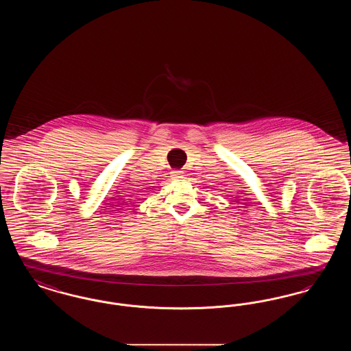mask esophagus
Masks as SVG:
<instances>
[{"instance_id": "34e87169", "label": "esophagus", "mask_w": 351, "mask_h": 351, "mask_svg": "<svg viewBox=\"0 0 351 351\" xmlns=\"http://www.w3.org/2000/svg\"><path fill=\"white\" fill-rule=\"evenodd\" d=\"M171 176H172L173 179H182L184 176V172L183 171H179V169H175V171L171 172Z\"/></svg>"}]
</instances>
